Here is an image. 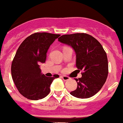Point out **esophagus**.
Returning <instances> with one entry per match:
<instances>
[{
  "label": "esophagus",
  "instance_id": "esophagus-1",
  "mask_svg": "<svg viewBox=\"0 0 123 123\" xmlns=\"http://www.w3.org/2000/svg\"><path fill=\"white\" fill-rule=\"evenodd\" d=\"M61 78H62L63 80H65V81L69 80V79H70V78L69 77H68V76H63H63H61Z\"/></svg>",
  "mask_w": 123,
  "mask_h": 123
}]
</instances>
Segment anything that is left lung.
<instances>
[{
	"label": "left lung",
	"mask_w": 123,
	"mask_h": 123,
	"mask_svg": "<svg viewBox=\"0 0 123 123\" xmlns=\"http://www.w3.org/2000/svg\"><path fill=\"white\" fill-rule=\"evenodd\" d=\"M58 41L73 48L77 71H83L82 77L75 79L77 88L70 94L82 99L94 96L104 85L108 75L107 54L102 44L86 33L64 35Z\"/></svg>",
	"instance_id": "1"
}]
</instances>
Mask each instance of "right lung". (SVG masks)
Returning <instances> with one entry per match:
<instances>
[{
  "label": "right lung",
  "instance_id": "obj_1",
  "mask_svg": "<svg viewBox=\"0 0 123 123\" xmlns=\"http://www.w3.org/2000/svg\"><path fill=\"white\" fill-rule=\"evenodd\" d=\"M60 35L36 33L29 36L19 46L11 66L12 79L21 95L38 100L50 93V85L58 75L48 77L41 73L40 64L44 63L50 45Z\"/></svg>",
  "mask_w": 123,
  "mask_h": 123
}]
</instances>
